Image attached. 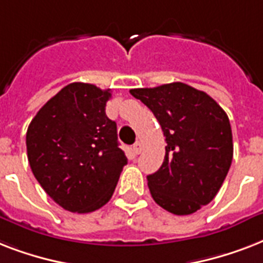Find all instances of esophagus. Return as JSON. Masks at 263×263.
<instances>
[{
    "label": "esophagus",
    "mask_w": 263,
    "mask_h": 263,
    "mask_svg": "<svg viewBox=\"0 0 263 263\" xmlns=\"http://www.w3.org/2000/svg\"><path fill=\"white\" fill-rule=\"evenodd\" d=\"M132 150H134V154H135V156L140 154V152H142V144H140V142H136V143L132 146Z\"/></svg>",
    "instance_id": "34e87169"
}]
</instances>
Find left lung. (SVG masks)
<instances>
[{
    "instance_id": "obj_1",
    "label": "left lung",
    "mask_w": 263,
    "mask_h": 263,
    "mask_svg": "<svg viewBox=\"0 0 263 263\" xmlns=\"http://www.w3.org/2000/svg\"><path fill=\"white\" fill-rule=\"evenodd\" d=\"M129 92L154 113L166 142L161 168L147 176L153 199L176 216L210 203L232 164V129L224 109L180 82Z\"/></svg>"
}]
</instances>
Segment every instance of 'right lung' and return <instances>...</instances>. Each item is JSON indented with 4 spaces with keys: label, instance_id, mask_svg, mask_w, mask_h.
<instances>
[{
    "label": "right lung",
    "instance_id": "right-lung-1",
    "mask_svg": "<svg viewBox=\"0 0 263 263\" xmlns=\"http://www.w3.org/2000/svg\"><path fill=\"white\" fill-rule=\"evenodd\" d=\"M110 90L71 83L47 101L28 125L27 157L41 187L68 212L90 213L115 192L127 157L117 125L105 113Z\"/></svg>",
    "mask_w": 263,
    "mask_h": 263
}]
</instances>
